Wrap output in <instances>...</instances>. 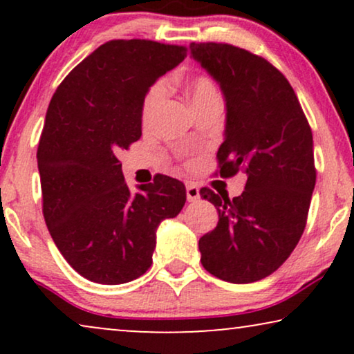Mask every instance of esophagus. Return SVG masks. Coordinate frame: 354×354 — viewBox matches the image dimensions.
<instances>
[{
    "instance_id": "obj_1",
    "label": "esophagus",
    "mask_w": 354,
    "mask_h": 354,
    "mask_svg": "<svg viewBox=\"0 0 354 354\" xmlns=\"http://www.w3.org/2000/svg\"><path fill=\"white\" fill-rule=\"evenodd\" d=\"M200 198V188L195 183H187V200L196 201Z\"/></svg>"
}]
</instances>
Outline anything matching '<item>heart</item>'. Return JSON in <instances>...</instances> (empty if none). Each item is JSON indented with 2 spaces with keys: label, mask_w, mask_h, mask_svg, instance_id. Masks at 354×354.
<instances>
[{
  "label": "heart",
  "mask_w": 354,
  "mask_h": 354,
  "mask_svg": "<svg viewBox=\"0 0 354 354\" xmlns=\"http://www.w3.org/2000/svg\"><path fill=\"white\" fill-rule=\"evenodd\" d=\"M187 93L190 96L193 108H195L196 104L203 103V101L219 98V91H217L216 84L212 82L211 77H207L205 74L193 75L187 80ZM166 95L167 86L164 82H158V84H154L151 88L148 90L142 104V120L145 125L151 124V120L154 119V115H156L159 108H161Z\"/></svg>",
  "instance_id": "heart-1"
}]
</instances>
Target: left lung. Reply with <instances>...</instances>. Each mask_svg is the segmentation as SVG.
Returning a JSON list of instances; mask_svg holds the SVG:
<instances>
[{"instance_id": "1", "label": "left lung", "mask_w": 354, "mask_h": 354, "mask_svg": "<svg viewBox=\"0 0 354 354\" xmlns=\"http://www.w3.org/2000/svg\"><path fill=\"white\" fill-rule=\"evenodd\" d=\"M192 57L225 100L219 176H246L240 196L201 188L219 212L198 241L201 264L230 283H251L282 266L301 239L316 185L313 132L292 85L253 53L227 43H192Z\"/></svg>"}]
</instances>
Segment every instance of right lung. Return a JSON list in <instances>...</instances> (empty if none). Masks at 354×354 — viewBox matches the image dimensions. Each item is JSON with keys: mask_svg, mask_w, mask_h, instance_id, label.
Returning a JSON list of instances; mask_svg holds the SVG:
<instances>
[{"mask_svg": "<svg viewBox=\"0 0 354 354\" xmlns=\"http://www.w3.org/2000/svg\"><path fill=\"white\" fill-rule=\"evenodd\" d=\"M185 56V46L111 40L71 71L48 106L37 151L43 216L64 259L91 282L147 272L159 224L185 205V185L162 174L133 195L118 159L142 137L149 86Z\"/></svg>", "mask_w": 354, "mask_h": 354, "instance_id": "obj_1", "label": "right lung"}]
</instances>
